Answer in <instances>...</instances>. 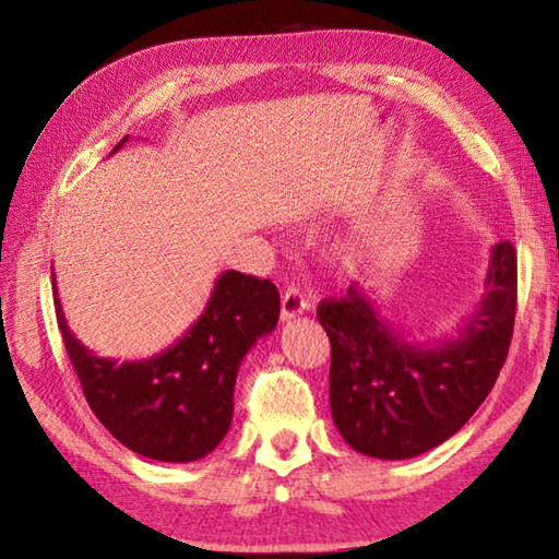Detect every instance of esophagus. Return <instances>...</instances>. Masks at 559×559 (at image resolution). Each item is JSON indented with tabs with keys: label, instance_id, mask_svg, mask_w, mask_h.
<instances>
[{
	"label": "esophagus",
	"instance_id": "34e87169",
	"mask_svg": "<svg viewBox=\"0 0 559 559\" xmlns=\"http://www.w3.org/2000/svg\"><path fill=\"white\" fill-rule=\"evenodd\" d=\"M306 310H308V300L302 298L300 288L290 286V288L283 290V296H281V320H290L296 316H302Z\"/></svg>",
	"mask_w": 559,
	"mask_h": 559
}]
</instances>
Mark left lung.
Returning a JSON list of instances; mask_svg holds the SVG:
<instances>
[{"instance_id":"8db88e82","label":"left lung","mask_w":559,"mask_h":559,"mask_svg":"<svg viewBox=\"0 0 559 559\" xmlns=\"http://www.w3.org/2000/svg\"><path fill=\"white\" fill-rule=\"evenodd\" d=\"M518 257L490 249L486 293L459 335L409 343L357 286L323 300L330 337V412L343 439L372 459L400 461L451 439L493 390L513 337Z\"/></svg>"}]
</instances>
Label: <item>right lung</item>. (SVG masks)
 I'll use <instances>...</instances> for the list:
<instances>
[{"label": "right lung", "mask_w": 559, "mask_h": 559, "mask_svg": "<svg viewBox=\"0 0 559 559\" xmlns=\"http://www.w3.org/2000/svg\"><path fill=\"white\" fill-rule=\"evenodd\" d=\"M128 143V135L116 150ZM112 150V153H116ZM56 320L86 402L122 447L140 456L187 463L219 447L231 427L234 384L243 355L273 333L281 313L271 281L224 271L200 320L165 353L138 362L93 355L66 325L53 290Z\"/></svg>", "instance_id": "right-lung-1"}]
</instances>
